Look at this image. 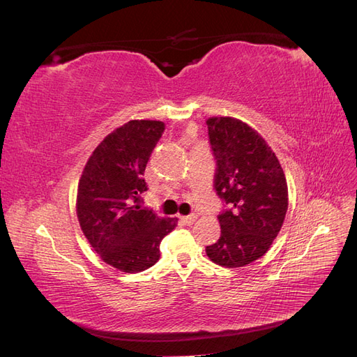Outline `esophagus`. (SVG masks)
Returning <instances> with one entry per match:
<instances>
[{
    "label": "esophagus",
    "mask_w": 357,
    "mask_h": 357,
    "mask_svg": "<svg viewBox=\"0 0 357 357\" xmlns=\"http://www.w3.org/2000/svg\"><path fill=\"white\" fill-rule=\"evenodd\" d=\"M197 220V215L195 214H190V215H180V222L183 225H192L193 222Z\"/></svg>",
    "instance_id": "1"
}]
</instances>
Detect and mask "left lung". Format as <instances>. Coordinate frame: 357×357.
<instances>
[{"label": "left lung", "mask_w": 357, "mask_h": 357, "mask_svg": "<svg viewBox=\"0 0 357 357\" xmlns=\"http://www.w3.org/2000/svg\"><path fill=\"white\" fill-rule=\"evenodd\" d=\"M218 162L214 188L229 210L219 215L220 238L205 248L210 261L240 268L262 257L282 229L289 192L280 160L256 129L231 116L207 119Z\"/></svg>", "instance_id": "obj_1"}]
</instances>
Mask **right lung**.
I'll use <instances>...</instances> for the list:
<instances>
[{
  "mask_svg": "<svg viewBox=\"0 0 357 357\" xmlns=\"http://www.w3.org/2000/svg\"><path fill=\"white\" fill-rule=\"evenodd\" d=\"M160 121H129L107 135L79 180L75 211L86 240L105 264L139 273L160 257L159 244L177 219L142 210L147 160L164 132Z\"/></svg>",
  "mask_w": 357,
  "mask_h": 357,
  "instance_id": "obj_1",
  "label": "right lung"
}]
</instances>
